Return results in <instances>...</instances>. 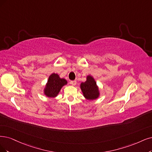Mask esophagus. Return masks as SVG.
<instances>
[{"mask_svg": "<svg viewBox=\"0 0 152 152\" xmlns=\"http://www.w3.org/2000/svg\"><path fill=\"white\" fill-rule=\"evenodd\" d=\"M70 84L72 86H75L76 85V81H70Z\"/></svg>", "mask_w": 152, "mask_h": 152, "instance_id": "obj_1", "label": "esophagus"}]
</instances>
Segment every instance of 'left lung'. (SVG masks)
<instances>
[{
    "label": "left lung",
    "instance_id": "left-lung-1",
    "mask_svg": "<svg viewBox=\"0 0 152 152\" xmlns=\"http://www.w3.org/2000/svg\"><path fill=\"white\" fill-rule=\"evenodd\" d=\"M80 88L83 93V96L88 100L97 99L99 96V88L93 76L88 75L86 77V81L81 83Z\"/></svg>",
    "mask_w": 152,
    "mask_h": 152
}]
</instances>
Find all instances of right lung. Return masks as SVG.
<instances>
[{
    "instance_id": "right-lung-1",
    "label": "right lung",
    "mask_w": 152,
    "mask_h": 152,
    "mask_svg": "<svg viewBox=\"0 0 152 152\" xmlns=\"http://www.w3.org/2000/svg\"><path fill=\"white\" fill-rule=\"evenodd\" d=\"M67 83V81L64 78H60L58 74L53 73L49 76L44 88V94L49 98H55L58 96L62 87Z\"/></svg>"
}]
</instances>
